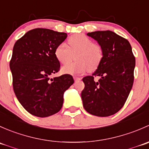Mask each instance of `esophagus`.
<instances>
[{
    "mask_svg": "<svg viewBox=\"0 0 149 149\" xmlns=\"http://www.w3.org/2000/svg\"><path fill=\"white\" fill-rule=\"evenodd\" d=\"M81 80V78H79V77H74V81H79Z\"/></svg>",
    "mask_w": 149,
    "mask_h": 149,
    "instance_id": "obj_1",
    "label": "esophagus"
}]
</instances>
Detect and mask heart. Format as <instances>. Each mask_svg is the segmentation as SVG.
<instances>
[{
    "mask_svg": "<svg viewBox=\"0 0 149 149\" xmlns=\"http://www.w3.org/2000/svg\"><path fill=\"white\" fill-rule=\"evenodd\" d=\"M69 47L61 43L55 49V56L62 64L70 62L75 54L76 62L67 64L62 68L64 73L71 75L83 74L88 70H94L98 67L103 57L102 49L99 45L83 34L73 35L68 39Z\"/></svg>",
    "mask_w": 149,
    "mask_h": 149,
    "instance_id": "1",
    "label": "heart"
}]
</instances>
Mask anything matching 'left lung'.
Segmentation results:
<instances>
[{
    "label": "left lung",
    "instance_id": "1",
    "mask_svg": "<svg viewBox=\"0 0 149 149\" xmlns=\"http://www.w3.org/2000/svg\"><path fill=\"white\" fill-rule=\"evenodd\" d=\"M101 46L103 57L92 74L83 78L81 92L86 112L98 117L117 113L125 103L134 81L136 59L130 42L112 31L88 33ZM99 76L97 82L94 77Z\"/></svg>",
    "mask_w": 149,
    "mask_h": 149
}]
</instances>
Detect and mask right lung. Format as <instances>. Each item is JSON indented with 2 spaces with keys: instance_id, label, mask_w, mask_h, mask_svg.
Listing matches in <instances>:
<instances>
[{
  "instance_id": "right-lung-1",
  "label": "right lung",
  "mask_w": 149,
  "mask_h": 149,
  "mask_svg": "<svg viewBox=\"0 0 149 149\" xmlns=\"http://www.w3.org/2000/svg\"><path fill=\"white\" fill-rule=\"evenodd\" d=\"M66 37V33L37 28L13 46L10 61L13 91L23 107L34 116L45 118L59 112L64 92L74 83L69 74L50 78L61 68L55 49Z\"/></svg>"
}]
</instances>
